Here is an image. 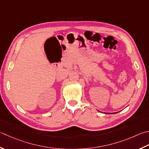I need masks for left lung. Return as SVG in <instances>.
Masks as SVG:
<instances>
[{
  "instance_id": "8db88e82",
  "label": "left lung",
  "mask_w": 149,
  "mask_h": 149,
  "mask_svg": "<svg viewBox=\"0 0 149 149\" xmlns=\"http://www.w3.org/2000/svg\"><path fill=\"white\" fill-rule=\"evenodd\" d=\"M98 111H99V110H98ZM99 112H100V111H99ZM116 113H117V112H116ZM116 112H114V113H112V114H113V113H116ZM104 113H105V112H104Z\"/></svg>"
}]
</instances>
